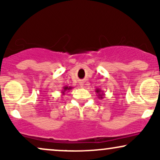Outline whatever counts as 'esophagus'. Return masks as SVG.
Returning a JSON list of instances; mask_svg holds the SVG:
<instances>
[{
	"label": "esophagus",
	"instance_id": "1",
	"mask_svg": "<svg viewBox=\"0 0 160 160\" xmlns=\"http://www.w3.org/2000/svg\"><path fill=\"white\" fill-rule=\"evenodd\" d=\"M80 85L81 87H82V86H83V82H80Z\"/></svg>",
	"mask_w": 160,
	"mask_h": 160
}]
</instances>
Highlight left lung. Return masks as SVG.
<instances>
[{
	"instance_id": "obj_1",
	"label": "left lung",
	"mask_w": 160,
	"mask_h": 160,
	"mask_svg": "<svg viewBox=\"0 0 160 160\" xmlns=\"http://www.w3.org/2000/svg\"><path fill=\"white\" fill-rule=\"evenodd\" d=\"M95 92L97 93V95H98L99 99H103L104 98V93L103 92V91H102V89H100L99 88H98V89H95Z\"/></svg>"
}]
</instances>
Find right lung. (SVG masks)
I'll use <instances>...</instances> for the list:
<instances>
[{
    "label": "right lung",
    "mask_w": 160,
    "mask_h": 160,
    "mask_svg": "<svg viewBox=\"0 0 160 160\" xmlns=\"http://www.w3.org/2000/svg\"><path fill=\"white\" fill-rule=\"evenodd\" d=\"M73 87H71V86H63V89H62V95H65L66 92H68L69 90H71V89H72Z\"/></svg>",
    "instance_id": "1"
}]
</instances>
